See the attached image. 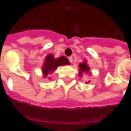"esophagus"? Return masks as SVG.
Listing matches in <instances>:
<instances>
[{
    "instance_id": "obj_1",
    "label": "esophagus",
    "mask_w": 131,
    "mask_h": 131,
    "mask_svg": "<svg viewBox=\"0 0 131 131\" xmlns=\"http://www.w3.org/2000/svg\"><path fill=\"white\" fill-rule=\"evenodd\" d=\"M69 60L70 63H73V57H69Z\"/></svg>"
}]
</instances>
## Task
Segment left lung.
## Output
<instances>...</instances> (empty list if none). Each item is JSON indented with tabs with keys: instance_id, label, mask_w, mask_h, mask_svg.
<instances>
[{
	"instance_id": "left-lung-1",
	"label": "left lung",
	"mask_w": 131,
	"mask_h": 131,
	"mask_svg": "<svg viewBox=\"0 0 131 131\" xmlns=\"http://www.w3.org/2000/svg\"><path fill=\"white\" fill-rule=\"evenodd\" d=\"M79 77H83V74H91V72L90 71L91 68L88 67V64H87L86 60H84L83 62L80 63L79 64ZM90 82V81L88 82H86V83Z\"/></svg>"
}]
</instances>
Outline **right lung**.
<instances>
[{
  "instance_id": "right-lung-1",
  "label": "right lung",
  "mask_w": 131,
  "mask_h": 131,
  "mask_svg": "<svg viewBox=\"0 0 131 131\" xmlns=\"http://www.w3.org/2000/svg\"><path fill=\"white\" fill-rule=\"evenodd\" d=\"M70 62L69 60L64 56H61L58 58H54L52 54H48L45 58L42 69L43 77H48V74H52L54 70H56L59 66L69 65ZM50 79V78H48Z\"/></svg>"
}]
</instances>
